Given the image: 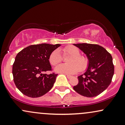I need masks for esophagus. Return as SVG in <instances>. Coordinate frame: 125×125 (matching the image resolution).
I'll use <instances>...</instances> for the list:
<instances>
[{
	"label": "esophagus",
	"mask_w": 125,
	"mask_h": 125,
	"mask_svg": "<svg viewBox=\"0 0 125 125\" xmlns=\"http://www.w3.org/2000/svg\"><path fill=\"white\" fill-rule=\"evenodd\" d=\"M66 76H67V77L68 78V79H71V78H72V76H71V75H67V74H66Z\"/></svg>",
	"instance_id": "34e87169"
}]
</instances>
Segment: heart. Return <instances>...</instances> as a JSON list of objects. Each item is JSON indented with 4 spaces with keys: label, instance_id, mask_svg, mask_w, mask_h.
I'll list each match as a JSON object with an SVG mask.
<instances>
[{
    "label": "heart",
    "instance_id": "b5f03b06",
    "mask_svg": "<svg viewBox=\"0 0 125 125\" xmlns=\"http://www.w3.org/2000/svg\"><path fill=\"white\" fill-rule=\"evenodd\" d=\"M64 54H68L71 56L68 58L67 64H59L55 68V71L67 74H74L79 71L85 70L88 66V59L81 55L79 49L73 46L66 47L63 50ZM49 62L52 65H56L61 61L62 57L59 50L56 49L52 52L49 58Z\"/></svg>",
    "mask_w": 125,
    "mask_h": 125
}]
</instances>
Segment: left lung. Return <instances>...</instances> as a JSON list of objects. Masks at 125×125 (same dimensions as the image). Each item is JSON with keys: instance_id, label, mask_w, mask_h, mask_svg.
I'll list each match as a JSON object with an SVG mask.
<instances>
[{"instance_id": "obj_1", "label": "left lung", "mask_w": 125, "mask_h": 125, "mask_svg": "<svg viewBox=\"0 0 125 125\" xmlns=\"http://www.w3.org/2000/svg\"><path fill=\"white\" fill-rule=\"evenodd\" d=\"M73 45L85 54L89 63L86 72L78 76L79 82L73 88L83 96H97L104 92L111 82L114 73L111 55L98 44L78 43Z\"/></svg>"}]
</instances>
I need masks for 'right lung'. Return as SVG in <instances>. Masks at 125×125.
Here are the masks:
<instances>
[{
	"mask_svg": "<svg viewBox=\"0 0 125 125\" xmlns=\"http://www.w3.org/2000/svg\"><path fill=\"white\" fill-rule=\"evenodd\" d=\"M61 46L47 43L31 45L17 54L13 65L12 73L14 83L24 95L39 97L53 87L57 74L47 75L44 72L52 70L49 56Z\"/></svg>",
	"mask_w": 125,
	"mask_h": 125,
	"instance_id": "add662e5",
	"label": "right lung"
}]
</instances>
